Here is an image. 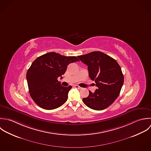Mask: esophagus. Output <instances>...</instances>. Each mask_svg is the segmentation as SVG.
Listing matches in <instances>:
<instances>
[{
    "label": "esophagus",
    "instance_id": "34e87169",
    "mask_svg": "<svg viewBox=\"0 0 151 151\" xmlns=\"http://www.w3.org/2000/svg\"><path fill=\"white\" fill-rule=\"evenodd\" d=\"M74 87H75V88H77V89H79V90L82 89V88H81V87H80V86H74Z\"/></svg>",
    "mask_w": 151,
    "mask_h": 151
}]
</instances>
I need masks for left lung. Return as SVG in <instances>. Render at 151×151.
Wrapping results in <instances>:
<instances>
[{"label":"left lung","mask_w":151,"mask_h":151,"mask_svg":"<svg viewBox=\"0 0 151 151\" xmlns=\"http://www.w3.org/2000/svg\"><path fill=\"white\" fill-rule=\"evenodd\" d=\"M78 57L88 66L89 77L97 87L94 93L89 91V96L83 99V102L94 110L106 108L117 99L124 83L119 65L113 58L101 51Z\"/></svg>","instance_id":"obj_1"}]
</instances>
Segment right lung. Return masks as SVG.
Masks as SVG:
<instances>
[{"label":"right lung","mask_w":151,"mask_h":151,"mask_svg":"<svg viewBox=\"0 0 151 151\" xmlns=\"http://www.w3.org/2000/svg\"><path fill=\"white\" fill-rule=\"evenodd\" d=\"M78 61L76 56H64L50 52L37 57L32 63L26 78L30 95L37 105L50 110L66 102L72 87L62 86L57 78H62L69 64Z\"/></svg>","instance_id":"right-lung-1"}]
</instances>
